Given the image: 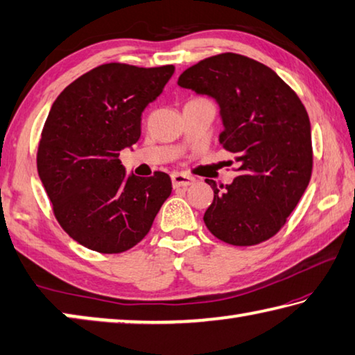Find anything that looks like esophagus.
I'll list each match as a JSON object with an SVG mask.
<instances>
[{
	"label": "esophagus",
	"mask_w": 355,
	"mask_h": 355,
	"mask_svg": "<svg viewBox=\"0 0 355 355\" xmlns=\"http://www.w3.org/2000/svg\"><path fill=\"white\" fill-rule=\"evenodd\" d=\"M196 182L194 177L186 175V173H172V186L173 188H186Z\"/></svg>",
	"instance_id": "34e87169"
}]
</instances>
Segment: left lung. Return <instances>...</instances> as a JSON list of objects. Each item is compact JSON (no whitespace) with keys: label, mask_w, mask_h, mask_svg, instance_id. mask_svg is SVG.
<instances>
[{"label":"left lung","mask_w":355,"mask_h":355,"mask_svg":"<svg viewBox=\"0 0 355 355\" xmlns=\"http://www.w3.org/2000/svg\"><path fill=\"white\" fill-rule=\"evenodd\" d=\"M182 87L216 98L225 130L219 141L238 163L230 184L214 191L203 216L213 235L232 245L272 238L307 189L313 169L309 114L297 94L266 65L222 53L186 69Z\"/></svg>","instance_id":"left-lung-1"}]
</instances>
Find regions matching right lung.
Returning <instances> with one entry per match:
<instances>
[{
  "label": "right lung",
  "instance_id": "1",
  "mask_svg": "<svg viewBox=\"0 0 355 355\" xmlns=\"http://www.w3.org/2000/svg\"><path fill=\"white\" fill-rule=\"evenodd\" d=\"M175 67L98 65L59 94L45 120L37 172L70 238L100 254L142 241L172 192L171 177L125 175L119 159L141 137V116Z\"/></svg>",
  "mask_w": 355,
  "mask_h": 355
}]
</instances>
